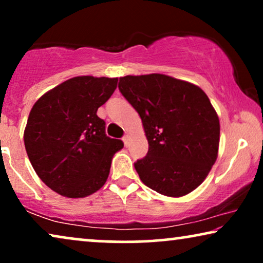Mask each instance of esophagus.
Returning a JSON list of instances; mask_svg holds the SVG:
<instances>
[{
  "mask_svg": "<svg viewBox=\"0 0 263 263\" xmlns=\"http://www.w3.org/2000/svg\"><path fill=\"white\" fill-rule=\"evenodd\" d=\"M122 140H123L125 147H128V145H129V140H130V135L125 134V135L123 136V139H122Z\"/></svg>",
  "mask_w": 263,
  "mask_h": 263,
  "instance_id": "obj_1",
  "label": "esophagus"
}]
</instances>
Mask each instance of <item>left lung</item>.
Returning a JSON list of instances; mask_svg holds the SVG:
<instances>
[{"label":"left lung","mask_w":263,"mask_h":263,"mask_svg":"<svg viewBox=\"0 0 263 263\" xmlns=\"http://www.w3.org/2000/svg\"><path fill=\"white\" fill-rule=\"evenodd\" d=\"M118 88L138 111L148 152L134 164L142 183L161 195L195 190L218 157L220 124L199 86L164 74L127 75Z\"/></svg>","instance_id":"8db88e82"}]
</instances>
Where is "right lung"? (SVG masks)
Wrapping results in <instances>:
<instances>
[{
  "label": "right lung",
  "instance_id": "1",
  "mask_svg": "<svg viewBox=\"0 0 263 263\" xmlns=\"http://www.w3.org/2000/svg\"><path fill=\"white\" fill-rule=\"evenodd\" d=\"M117 78L75 77L34 103L24 132L38 177L60 195L78 199L105 184L114 154L123 142L105 134L97 116L117 87Z\"/></svg>",
  "mask_w": 263,
  "mask_h": 263
}]
</instances>
